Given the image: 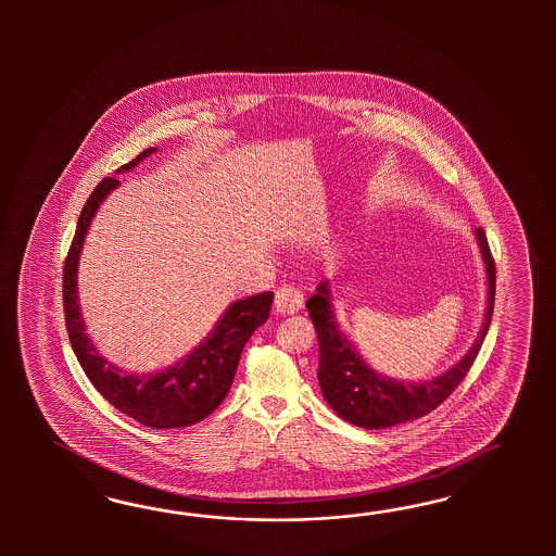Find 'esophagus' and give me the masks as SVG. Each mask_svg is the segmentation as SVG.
Here are the masks:
<instances>
[{
  "label": "esophagus",
  "instance_id": "esophagus-1",
  "mask_svg": "<svg viewBox=\"0 0 556 556\" xmlns=\"http://www.w3.org/2000/svg\"><path fill=\"white\" fill-rule=\"evenodd\" d=\"M303 307V295L295 287L283 286L275 293V309L279 314H298Z\"/></svg>",
  "mask_w": 556,
  "mask_h": 556
}]
</instances>
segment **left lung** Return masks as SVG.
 <instances>
[{
  "label": "left lung",
  "instance_id": "1",
  "mask_svg": "<svg viewBox=\"0 0 556 556\" xmlns=\"http://www.w3.org/2000/svg\"><path fill=\"white\" fill-rule=\"evenodd\" d=\"M475 238L488 275L485 318L469 353L434 379L397 381L372 369L338 326L332 286L328 281H321L316 287V293L305 302V307L314 321L320 344L318 381L324 400L342 420L369 430L418 420L437 409L465 379L488 337L495 302V263L483 228H475Z\"/></svg>",
  "mask_w": 556,
  "mask_h": 556
}]
</instances>
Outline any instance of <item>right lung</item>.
Masks as SVG:
<instances>
[{
    "mask_svg": "<svg viewBox=\"0 0 556 556\" xmlns=\"http://www.w3.org/2000/svg\"><path fill=\"white\" fill-rule=\"evenodd\" d=\"M152 152H156L154 147L140 152L135 161L119 167L116 173L135 168ZM118 186L119 181L114 177L101 179L100 186L85 202L77 222L63 270L68 340L87 379L122 414L156 430L191 426L210 416L228 395L247 340L269 318L273 291L230 303L212 332L191 353L179 358L175 365H168L167 369L138 375L110 363L105 356H101L85 330L77 295V270L91 219L96 218L101 202Z\"/></svg>",
    "mask_w": 556,
    "mask_h": 556,
    "instance_id": "add662e5",
    "label": "right lung"
}]
</instances>
